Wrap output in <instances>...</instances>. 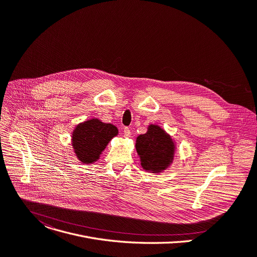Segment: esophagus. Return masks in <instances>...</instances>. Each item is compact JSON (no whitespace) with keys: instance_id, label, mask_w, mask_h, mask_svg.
<instances>
[{"instance_id":"1","label":"esophagus","mask_w":257,"mask_h":257,"mask_svg":"<svg viewBox=\"0 0 257 257\" xmlns=\"http://www.w3.org/2000/svg\"><path fill=\"white\" fill-rule=\"evenodd\" d=\"M124 136L125 137H130L131 136V131H130V129L128 127L124 128Z\"/></svg>"}]
</instances>
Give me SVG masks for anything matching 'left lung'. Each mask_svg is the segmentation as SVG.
I'll use <instances>...</instances> for the list:
<instances>
[{"instance_id":"1","label":"left lung","mask_w":257,"mask_h":257,"mask_svg":"<svg viewBox=\"0 0 257 257\" xmlns=\"http://www.w3.org/2000/svg\"><path fill=\"white\" fill-rule=\"evenodd\" d=\"M136 151L146 170H164L172 160L174 145L171 138L159 126L151 125L146 134L136 139Z\"/></svg>"}]
</instances>
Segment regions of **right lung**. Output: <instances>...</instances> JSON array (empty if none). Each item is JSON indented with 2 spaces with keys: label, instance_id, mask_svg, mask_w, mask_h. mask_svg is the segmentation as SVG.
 Masks as SVG:
<instances>
[{
  "label": "right lung",
  "instance_id": "obj_1",
  "mask_svg": "<svg viewBox=\"0 0 257 257\" xmlns=\"http://www.w3.org/2000/svg\"><path fill=\"white\" fill-rule=\"evenodd\" d=\"M118 134V129L92 119L76 127L73 133V147L79 160L86 164L98 160L110 139Z\"/></svg>",
  "mask_w": 257,
  "mask_h": 257
}]
</instances>
